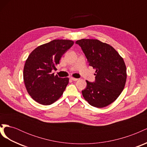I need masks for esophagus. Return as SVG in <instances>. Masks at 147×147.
Listing matches in <instances>:
<instances>
[{
    "instance_id": "1",
    "label": "esophagus",
    "mask_w": 147,
    "mask_h": 147,
    "mask_svg": "<svg viewBox=\"0 0 147 147\" xmlns=\"http://www.w3.org/2000/svg\"><path fill=\"white\" fill-rule=\"evenodd\" d=\"M70 79L72 80V81H74V82H77V81L78 80V78H73V77H71Z\"/></svg>"
}]
</instances>
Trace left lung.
<instances>
[{"label":"left lung","instance_id":"left-lung-1","mask_svg":"<svg viewBox=\"0 0 147 147\" xmlns=\"http://www.w3.org/2000/svg\"><path fill=\"white\" fill-rule=\"evenodd\" d=\"M81 47L90 66L96 69L95 81L86 80L83 96L91 105L102 108L112 104L123 91L126 81L123 59L109 44L96 39H81L75 42Z\"/></svg>","mask_w":147,"mask_h":147}]
</instances>
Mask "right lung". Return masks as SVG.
<instances>
[{"instance_id":"1","label":"right lung","mask_w":147,"mask_h":147,"mask_svg":"<svg viewBox=\"0 0 147 147\" xmlns=\"http://www.w3.org/2000/svg\"><path fill=\"white\" fill-rule=\"evenodd\" d=\"M74 45L69 40H53L31 52L23 70L25 86L29 94L38 103L48 105L63 95L69 78L51 73L65 52Z\"/></svg>"}]
</instances>
